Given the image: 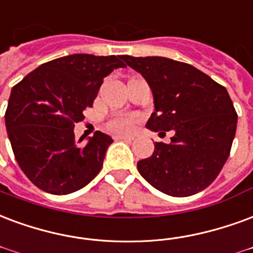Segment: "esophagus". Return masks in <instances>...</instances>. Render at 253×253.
<instances>
[{
	"label": "esophagus",
	"mask_w": 253,
	"mask_h": 253,
	"mask_svg": "<svg viewBox=\"0 0 253 253\" xmlns=\"http://www.w3.org/2000/svg\"><path fill=\"white\" fill-rule=\"evenodd\" d=\"M117 141H126V142H131L134 139V136L131 135H117L115 136Z\"/></svg>",
	"instance_id": "obj_1"
}]
</instances>
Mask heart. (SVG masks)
I'll return each mask as SVG.
<instances>
[{
    "label": "heart",
    "mask_w": 253,
    "mask_h": 253,
    "mask_svg": "<svg viewBox=\"0 0 253 253\" xmlns=\"http://www.w3.org/2000/svg\"><path fill=\"white\" fill-rule=\"evenodd\" d=\"M135 126V119L128 115H119L114 117L107 122L108 131L114 134H127L130 132Z\"/></svg>",
    "instance_id": "b5f03b06"
}]
</instances>
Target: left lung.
Instances as JSON below:
<instances>
[{
	"mask_svg": "<svg viewBox=\"0 0 253 253\" xmlns=\"http://www.w3.org/2000/svg\"><path fill=\"white\" fill-rule=\"evenodd\" d=\"M145 78L154 99L146 127L170 131L171 142H155L154 153L138 161V171L155 189L173 197L201 192L229 157L237 114L225 87L186 63L168 57L123 55Z\"/></svg>",
	"mask_w": 253,
	"mask_h": 253,
	"instance_id": "obj_1",
	"label": "left lung"
}]
</instances>
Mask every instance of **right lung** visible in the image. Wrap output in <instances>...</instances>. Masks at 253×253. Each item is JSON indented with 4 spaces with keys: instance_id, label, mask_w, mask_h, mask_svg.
Returning a JSON list of instances; mask_svg holds the SVG:
<instances>
[{
    "instance_id": "add662e5",
    "label": "right lung",
    "mask_w": 253,
    "mask_h": 253,
    "mask_svg": "<svg viewBox=\"0 0 253 253\" xmlns=\"http://www.w3.org/2000/svg\"><path fill=\"white\" fill-rule=\"evenodd\" d=\"M122 56L75 53L41 64L12 88L5 125L21 170L37 188L69 194L91 182L103 166L111 136L96 131L75 139L103 79L125 68Z\"/></svg>"
}]
</instances>
